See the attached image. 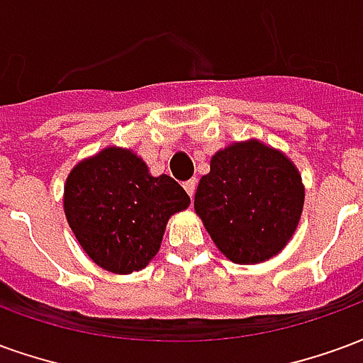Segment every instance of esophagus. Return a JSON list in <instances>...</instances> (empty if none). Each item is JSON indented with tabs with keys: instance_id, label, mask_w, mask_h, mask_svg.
<instances>
[{
	"instance_id": "obj_1",
	"label": "esophagus",
	"mask_w": 363,
	"mask_h": 363,
	"mask_svg": "<svg viewBox=\"0 0 363 363\" xmlns=\"http://www.w3.org/2000/svg\"><path fill=\"white\" fill-rule=\"evenodd\" d=\"M182 186H184V190H186V194L192 198V196H194V190H196V179H190V181L184 182Z\"/></svg>"
}]
</instances>
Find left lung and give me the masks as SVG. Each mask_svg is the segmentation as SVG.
Listing matches in <instances>:
<instances>
[{
    "instance_id": "1",
    "label": "left lung",
    "mask_w": 363,
    "mask_h": 363,
    "mask_svg": "<svg viewBox=\"0 0 363 363\" xmlns=\"http://www.w3.org/2000/svg\"><path fill=\"white\" fill-rule=\"evenodd\" d=\"M297 167L259 140L237 142L210 161L194 210L216 247L237 264L272 259L288 245L303 212Z\"/></svg>"
}]
</instances>
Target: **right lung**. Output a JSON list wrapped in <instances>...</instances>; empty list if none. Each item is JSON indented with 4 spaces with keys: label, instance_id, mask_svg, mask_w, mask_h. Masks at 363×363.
Returning a JSON list of instances; mask_svg holds the SVG:
<instances>
[{
    "label": "right lung",
    "instance_id": "add662e5",
    "mask_svg": "<svg viewBox=\"0 0 363 363\" xmlns=\"http://www.w3.org/2000/svg\"><path fill=\"white\" fill-rule=\"evenodd\" d=\"M189 194L169 174L153 177L142 157L104 147L72 169L64 212L75 239L96 267L132 274L157 255L167 221L186 210Z\"/></svg>",
    "mask_w": 363,
    "mask_h": 363
}]
</instances>
